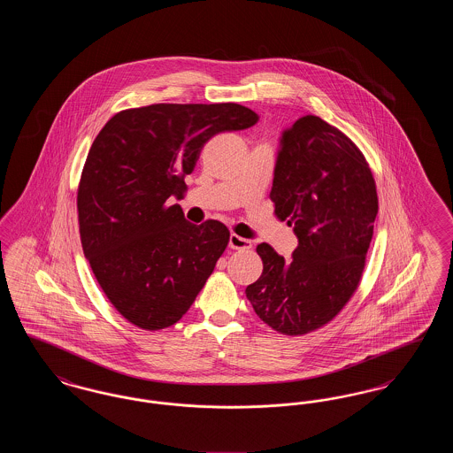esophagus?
<instances>
[{
  "instance_id": "34e87169",
  "label": "esophagus",
  "mask_w": 453,
  "mask_h": 453,
  "mask_svg": "<svg viewBox=\"0 0 453 453\" xmlns=\"http://www.w3.org/2000/svg\"><path fill=\"white\" fill-rule=\"evenodd\" d=\"M229 248L231 250H250L251 248V241L237 236V234H231L229 236Z\"/></svg>"
}]
</instances>
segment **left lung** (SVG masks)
I'll list each match as a JSON object with an SVG mask.
<instances>
[{"mask_svg":"<svg viewBox=\"0 0 453 453\" xmlns=\"http://www.w3.org/2000/svg\"><path fill=\"white\" fill-rule=\"evenodd\" d=\"M270 198L299 246L285 259L258 244L263 273L246 297L275 331L305 334L329 323L358 287L379 211L375 181L342 130L303 115L281 132Z\"/></svg>","mask_w":453,"mask_h":453,"instance_id":"1","label":"left lung"}]
</instances>
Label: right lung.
<instances>
[{
  "instance_id": "1",
  "label": "right lung",
  "mask_w": 453,
  "mask_h": 453,
  "mask_svg": "<svg viewBox=\"0 0 453 453\" xmlns=\"http://www.w3.org/2000/svg\"><path fill=\"white\" fill-rule=\"evenodd\" d=\"M258 115L237 104H157L113 115L88 152L78 188L85 257L108 301L142 329L178 323L229 242L219 220L188 222L185 174L203 144Z\"/></svg>"
}]
</instances>
